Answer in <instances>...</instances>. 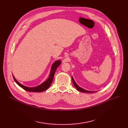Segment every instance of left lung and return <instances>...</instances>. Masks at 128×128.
<instances>
[{"label": "left lung", "instance_id": "obj_1", "mask_svg": "<svg viewBox=\"0 0 128 128\" xmlns=\"http://www.w3.org/2000/svg\"><path fill=\"white\" fill-rule=\"evenodd\" d=\"M72 78L73 84H74V86H75V88L77 89V90H78V91H80V92H86V93H92V92H96V91H90L86 90H84V89L82 88L81 87H80V86L76 83V82H75V80H74V78H73L72 77Z\"/></svg>", "mask_w": 128, "mask_h": 128}]
</instances>
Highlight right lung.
I'll list each match as a JSON object with an SVG mask.
<instances>
[{
  "label": "right lung",
  "mask_w": 128,
  "mask_h": 128,
  "mask_svg": "<svg viewBox=\"0 0 128 128\" xmlns=\"http://www.w3.org/2000/svg\"><path fill=\"white\" fill-rule=\"evenodd\" d=\"M60 64H61V61H60V60H56V62H54L51 66L50 74L49 78H48V79L46 80V81L44 82L42 84H40V85H39L37 86L28 87V86H24L22 85V84H20V82H18L13 75V79H14V80L15 82L20 86H21V88H22L23 89H24L25 90H26L27 91L36 92H42V91L46 90L48 88H49V86H50V85L51 84L52 82L53 77H54V74L56 71V70L57 69L58 66Z\"/></svg>",
  "instance_id": "right-lung-1"
}]
</instances>
